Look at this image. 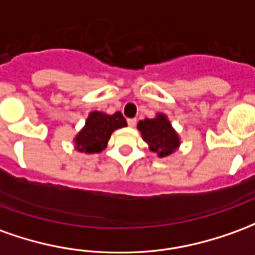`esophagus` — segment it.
<instances>
[{
    "mask_svg": "<svg viewBox=\"0 0 255 255\" xmlns=\"http://www.w3.org/2000/svg\"><path fill=\"white\" fill-rule=\"evenodd\" d=\"M127 123L129 127H135V124H136V119H128Z\"/></svg>",
    "mask_w": 255,
    "mask_h": 255,
    "instance_id": "esophagus-1",
    "label": "esophagus"
}]
</instances>
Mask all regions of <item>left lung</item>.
Segmentation results:
<instances>
[{"instance_id":"1","label":"left lung","mask_w":255,"mask_h":255,"mask_svg":"<svg viewBox=\"0 0 255 255\" xmlns=\"http://www.w3.org/2000/svg\"><path fill=\"white\" fill-rule=\"evenodd\" d=\"M136 128L149 146V150L156 153L158 157L170 156L181 146L179 133L172 127L165 113H156L153 119L140 120Z\"/></svg>"}]
</instances>
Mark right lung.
Masks as SVG:
<instances>
[{
  "instance_id": "add662e5",
  "label": "right lung",
  "mask_w": 255,
  "mask_h": 255,
  "mask_svg": "<svg viewBox=\"0 0 255 255\" xmlns=\"http://www.w3.org/2000/svg\"><path fill=\"white\" fill-rule=\"evenodd\" d=\"M127 127V122L120 112L108 115L105 112H91L84 127L73 138L74 149L81 153H101L106 147L112 133L119 128Z\"/></svg>"
}]
</instances>
